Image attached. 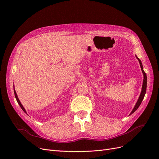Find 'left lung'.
<instances>
[{"mask_svg": "<svg viewBox=\"0 0 159 159\" xmlns=\"http://www.w3.org/2000/svg\"><path fill=\"white\" fill-rule=\"evenodd\" d=\"M137 57V56H136ZM137 58L138 59L139 61V64H140V66H141V70H142V72L143 74V75H144V79H143V86H142V91H141V95L140 96H139V99L137 101V102L136 103V105H134V107L133 108V109L132 110V111L131 112V113H130V115H131L132 113H133L135 111L138 109V107L140 106V105L142 102V101L144 99V97H145V95L146 93V91H147V74L145 71H144L143 70V65H142V63H141V61L139 60L138 57H137Z\"/></svg>", "mask_w": 159, "mask_h": 159, "instance_id": "obj_1", "label": "left lung"}]
</instances>
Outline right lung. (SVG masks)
Here are the masks:
<instances>
[{
    "label": "right lung",
    "instance_id": "1",
    "mask_svg": "<svg viewBox=\"0 0 159 159\" xmlns=\"http://www.w3.org/2000/svg\"><path fill=\"white\" fill-rule=\"evenodd\" d=\"M14 95H15V98H16V101H17V102H18V103L19 104V105H20V107L22 108V109L24 111H25L26 113V110H25V109L24 108V107L22 106V105L21 104V103H20V100H19V99H18V96H17V95H16V91L14 90Z\"/></svg>",
    "mask_w": 159,
    "mask_h": 159
}]
</instances>
